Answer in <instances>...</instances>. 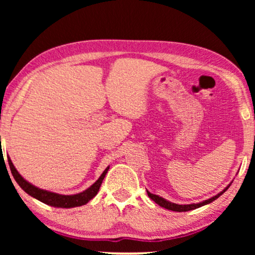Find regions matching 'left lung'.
Here are the masks:
<instances>
[{
  "instance_id": "left-lung-1",
  "label": "left lung",
  "mask_w": 255,
  "mask_h": 255,
  "mask_svg": "<svg viewBox=\"0 0 255 255\" xmlns=\"http://www.w3.org/2000/svg\"><path fill=\"white\" fill-rule=\"evenodd\" d=\"M228 188H229V187H226L225 189L222 191V193H219L218 195H216V196L211 197V198H209V200L204 201V202H201V203H197V204H195V203H193V204H175V203H172V202H168V201H166L165 198L160 197V196H158V195L151 194V193H149V191H147V195H148V197L151 198V200L154 201L156 204L160 205V207H162V208L167 209V210L177 211V212H183V211H189V210H194V209H196V208H200V207H203V205H205V204H209V203H211V202H214V201L216 200V198H218L219 196H221L222 194H224L225 191L228 190Z\"/></svg>"
}]
</instances>
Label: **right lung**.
Listing matches in <instances>:
<instances>
[{
  "label": "right lung",
  "instance_id": "obj_1",
  "mask_svg": "<svg viewBox=\"0 0 255 255\" xmlns=\"http://www.w3.org/2000/svg\"><path fill=\"white\" fill-rule=\"evenodd\" d=\"M9 161V167L10 170H11V174L13 179L16 180V182L18 183V186L22 188V189L25 191L26 194H29L30 196L37 198L38 201L43 202V203L51 205V207L55 208H74V207H81V205H85L86 203L92 200L93 197H95L97 193H99L101 184H102V181L106 177V174L108 173V169L109 167L104 170L102 175L100 176V179L96 181L95 183L93 184L92 187L88 188V189L82 191V193L76 194V195H59L55 193H51V191L39 189V188L32 186V184L27 182L26 180H24L22 176L19 175V173L17 172L15 166L12 165L11 160L8 158Z\"/></svg>",
  "mask_w": 255,
  "mask_h": 255
}]
</instances>
